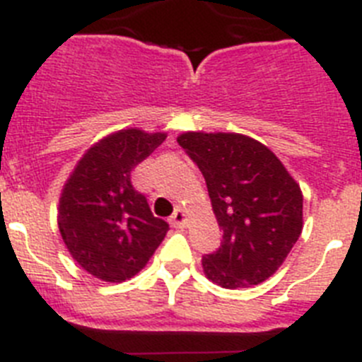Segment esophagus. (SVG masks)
<instances>
[{"label": "esophagus", "instance_id": "obj_1", "mask_svg": "<svg viewBox=\"0 0 362 362\" xmlns=\"http://www.w3.org/2000/svg\"><path fill=\"white\" fill-rule=\"evenodd\" d=\"M187 212H185V210H181V209H177L175 210L174 214H172V217H170V223H172V226H175V228H181V226H185L187 225Z\"/></svg>", "mask_w": 362, "mask_h": 362}]
</instances>
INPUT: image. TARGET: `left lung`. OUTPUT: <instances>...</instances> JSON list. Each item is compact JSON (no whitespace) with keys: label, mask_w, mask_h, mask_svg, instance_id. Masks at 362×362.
<instances>
[{"label":"left lung","mask_w":362,"mask_h":362,"mask_svg":"<svg viewBox=\"0 0 362 362\" xmlns=\"http://www.w3.org/2000/svg\"><path fill=\"white\" fill-rule=\"evenodd\" d=\"M177 143L204 175L223 241L203 272L223 288L274 276L303 232V192L268 146L235 132H185Z\"/></svg>","instance_id":"8db88e82"}]
</instances>
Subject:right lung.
<instances>
[{"mask_svg": "<svg viewBox=\"0 0 362 362\" xmlns=\"http://www.w3.org/2000/svg\"><path fill=\"white\" fill-rule=\"evenodd\" d=\"M166 139L165 132L124 129L83 153L59 197L57 226L79 267L107 283H121L145 268L168 232L153 217L130 174Z\"/></svg>", "mask_w": 362, "mask_h": 362, "instance_id": "obj_1", "label": "right lung"}]
</instances>
